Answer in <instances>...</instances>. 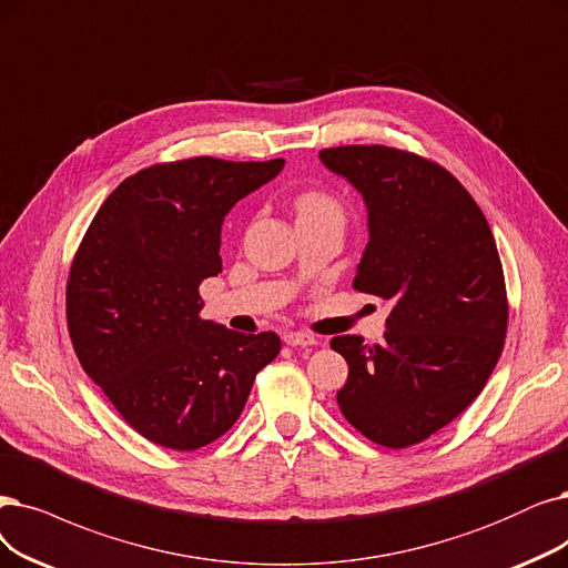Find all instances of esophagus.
<instances>
[{"label": "esophagus", "mask_w": 568, "mask_h": 568, "mask_svg": "<svg viewBox=\"0 0 568 568\" xmlns=\"http://www.w3.org/2000/svg\"><path fill=\"white\" fill-rule=\"evenodd\" d=\"M284 343L288 347H312V345H316V337L307 335V333H298V331H288V333H284Z\"/></svg>", "instance_id": "1"}]
</instances>
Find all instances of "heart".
Listing matches in <instances>:
<instances>
[{"label": "heart", "mask_w": 568, "mask_h": 568, "mask_svg": "<svg viewBox=\"0 0 568 568\" xmlns=\"http://www.w3.org/2000/svg\"><path fill=\"white\" fill-rule=\"evenodd\" d=\"M296 212L298 219H312V216H337L339 219V207L333 197L326 193H316L307 191L296 197Z\"/></svg>", "instance_id": "b5f03b06"}]
</instances>
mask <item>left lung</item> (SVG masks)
Instances as JSON below:
<instances>
[{
	"mask_svg": "<svg viewBox=\"0 0 568 568\" xmlns=\"http://www.w3.org/2000/svg\"><path fill=\"white\" fill-rule=\"evenodd\" d=\"M361 193L368 244L354 286L392 301L382 345L333 337L349 375L345 419L384 447H410L478 398L504 349L508 303L489 223L436 163L389 146L320 151Z\"/></svg>",
	"mask_w": 568,
	"mask_h": 568,
	"instance_id": "1",
	"label": "left lung"
}]
</instances>
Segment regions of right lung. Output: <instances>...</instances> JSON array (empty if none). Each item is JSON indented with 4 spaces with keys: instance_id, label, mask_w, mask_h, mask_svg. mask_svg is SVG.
I'll return each instance as SVG.
<instances>
[{
    "instance_id": "right-lung-1",
    "label": "right lung",
    "mask_w": 568,
    "mask_h": 568,
    "mask_svg": "<svg viewBox=\"0 0 568 568\" xmlns=\"http://www.w3.org/2000/svg\"><path fill=\"white\" fill-rule=\"evenodd\" d=\"M284 170V158L153 165L113 191L79 246L67 326L83 371L146 440L191 452L229 430L277 333L200 320L202 280L221 272L223 219Z\"/></svg>"
}]
</instances>
